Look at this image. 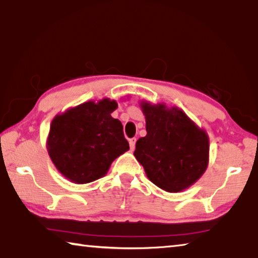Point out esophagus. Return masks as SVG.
<instances>
[{
  "mask_svg": "<svg viewBox=\"0 0 258 258\" xmlns=\"http://www.w3.org/2000/svg\"><path fill=\"white\" fill-rule=\"evenodd\" d=\"M135 142H137V139H135V138L130 140V148H131V150H132V151L135 149Z\"/></svg>",
  "mask_w": 258,
  "mask_h": 258,
  "instance_id": "1",
  "label": "esophagus"
}]
</instances>
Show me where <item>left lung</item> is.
<instances>
[{
  "mask_svg": "<svg viewBox=\"0 0 258 258\" xmlns=\"http://www.w3.org/2000/svg\"><path fill=\"white\" fill-rule=\"evenodd\" d=\"M147 135L135 145L134 156L147 177L167 192H181L195 184L209 163L206 131L182 109L166 103L140 101Z\"/></svg>",
  "mask_w": 258,
  "mask_h": 258,
  "instance_id": "1",
  "label": "left lung"
}]
</instances>
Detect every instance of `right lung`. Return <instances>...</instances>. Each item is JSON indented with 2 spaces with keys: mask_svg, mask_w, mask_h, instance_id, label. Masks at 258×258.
Listing matches in <instances>:
<instances>
[{
  "mask_svg": "<svg viewBox=\"0 0 258 258\" xmlns=\"http://www.w3.org/2000/svg\"><path fill=\"white\" fill-rule=\"evenodd\" d=\"M118 104L103 98L90 100L54 116L46 139L52 163L76 184L101 178L117 157L130 149L120 120L111 112Z\"/></svg>",
  "mask_w": 258,
  "mask_h": 258,
  "instance_id": "right-lung-1",
  "label": "right lung"
}]
</instances>
